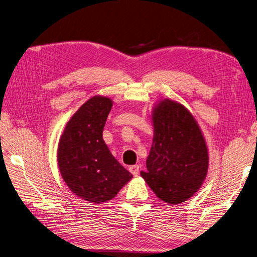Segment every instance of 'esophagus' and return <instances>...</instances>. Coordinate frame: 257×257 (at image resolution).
I'll return each instance as SVG.
<instances>
[{
  "instance_id": "obj_1",
  "label": "esophagus",
  "mask_w": 257,
  "mask_h": 257,
  "mask_svg": "<svg viewBox=\"0 0 257 257\" xmlns=\"http://www.w3.org/2000/svg\"><path fill=\"white\" fill-rule=\"evenodd\" d=\"M130 172L133 174V176H138V174H139V166L138 165H133V166H131L130 167Z\"/></svg>"
}]
</instances>
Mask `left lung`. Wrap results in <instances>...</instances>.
I'll return each instance as SVG.
<instances>
[{"label": "left lung", "mask_w": 257, "mask_h": 257, "mask_svg": "<svg viewBox=\"0 0 257 257\" xmlns=\"http://www.w3.org/2000/svg\"><path fill=\"white\" fill-rule=\"evenodd\" d=\"M154 135L141 172L147 184L165 203L188 200L203 184L209 157L203 133L192 113L180 103L163 99L153 108Z\"/></svg>", "instance_id": "obj_1"}]
</instances>
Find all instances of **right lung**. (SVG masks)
Segmentation results:
<instances>
[{
  "label": "right lung",
  "instance_id": "right-lung-1",
  "mask_svg": "<svg viewBox=\"0 0 257 257\" xmlns=\"http://www.w3.org/2000/svg\"><path fill=\"white\" fill-rule=\"evenodd\" d=\"M109 97L88 99L66 124L58 146V164L62 178L75 195L91 204L112 199L132 178L114 159L103 139Z\"/></svg>",
  "mask_w": 257,
  "mask_h": 257
}]
</instances>
